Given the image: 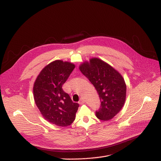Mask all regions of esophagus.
<instances>
[{
	"label": "esophagus",
	"instance_id": "1",
	"mask_svg": "<svg viewBox=\"0 0 161 161\" xmlns=\"http://www.w3.org/2000/svg\"><path fill=\"white\" fill-rule=\"evenodd\" d=\"M84 102H85V100H83L82 98H81L80 100H79V103L80 104H84Z\"/></svg>",
	"mask_w": 161,
	"mask_h": 161
}]
</instances>
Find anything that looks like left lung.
<instances>
[{
	"instance_id": "obj_1",
	"label": "left lung",
	"mask_w": 161,
	"mask_h": 161,
	"mask_svg": "<svg viewBox=\"0 0 161 161\" xmlns=\"http://www.w3.org/2000/svg\"><path fill=\"white\" fill-rule=\"evenodd\" d=\"M99 95L100 107L96 111L98 119L108 121L119 111L125 101L126 85L122 76L112 67L98 58H92L79 67Z\"/></svg>"
}]
</instances>
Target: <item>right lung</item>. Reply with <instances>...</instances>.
Wrapping results in <instances>:
<instances>
[{"instance_id":"right-lung-1","label":"right lung","mask_w":161,"mask_h":161,"mask_svg":"<svg viewBox=\"0 0 161 161\" xmlns=\"http://www.w3.org/2000/svg\"><path fill=\"white\" fill-rule=\"evenodd\" d=\"M75 67L71 63L54 61L42 69L34 82L36 106L45 119L57 126L71 124L79 106L62 88Z\"/></svg>"}]
</instances>
